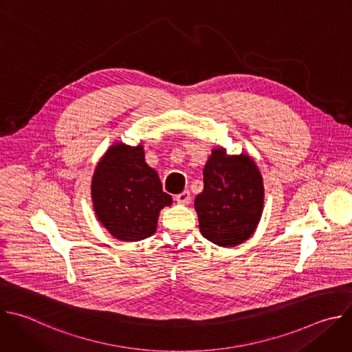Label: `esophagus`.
Listing matches in <instances>:
<instances>
[{"label": "esophagus", "mask_w": 352, "mask_h": 352, "mask_svg": "<svg viewBox=\"0 0 352 352\" xmlns=\"http://www.w3.org/2000/svg\"><path fill=\"white\" fill-rule=\"evenodd\" d=\"M175 200H177L178 204H188L189 200H190V193L188 190H184L182 193L175 196Z\"/></svg>", "instance_id": "34e87169"}]
</instances>
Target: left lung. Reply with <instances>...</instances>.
Here are the masks:
<instances>
[{"label": "left lung", "mask_w": 352, "mask_h": 352, "mask_svg": "<svg viewBox=\"0 0 352 352\" xmlns=\"http://www.w3.org/2000/svg\"><path fill=\"white\" fill-rule=\"evenodd\" d=\"M203 179L204 189L195 199L201 235L221 248L245 243L264 210V182L256 162L246 153L226 155L225 148H214Z\"/></svg>", "instance_id": "obj_1"}]
</instances>
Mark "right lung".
<instances>
[{
	"label": "right lung",
	"mask_w": 352,
	"mask_h": 352,
	"mask_svg": "<svg viewBox=\"0 0 352 352\" xmlns=\"http://www.w3.org/2000/svg\"><path fill=\"white\" fill-rule=\"evenodd\" d=\"M91 199L95 215L113 238L138 242L152 236L160 210L173 197L163 192L160 178L145 162L144 145L114 142L98 162Z\"/></svg>",
	"instance_id": "1"
}]
</instances>
